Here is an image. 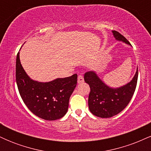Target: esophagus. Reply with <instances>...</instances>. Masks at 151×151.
Segmentation results:
<instances>
[{"label": "esophagus", "mask_w": 151, "mask_h": 151, "mask_svg": "<svg viewBox=\"0 0 151 151\" xmlns=\"http://www.w3.org/2000/svg\"><path fill=\"white\" fill-rule=\"evenodd\" d=\"M84 81V78H83L82 75H79L78 76V79L77 82L78 84H80V83H82Z\"/></svg>", "instance_id": "obj_1"}]
</instances>
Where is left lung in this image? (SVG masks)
I'll list each match as a JSON object with an SVG mask.
<instances>
[{"mask_svg":"<svg viewBox=\"0 0 151 151\" xmlns=\"http://www.w3.org/2000/svg\"><path fill=\"white\" fill-rule=\"evenodd\" d=\"M118 41L131 45L125 37L117 31H112ZM84 81L90 86L88 99L89 111L96 116L110 118L122 111L129 104L136 88L138 68L130 82L118 88H112L105 84L95 72H87L84 74Z\"/></svg>","mask_w":151,"mask_h":151,"instance_id":"obj_1","label":"left lung"}]
</instances>
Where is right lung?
Wrapping results in <instances>:
<instances>
[{"label": "right lung", "mask_w": 151, "mask_h": 151, "mask_svg": "<svg viewBox=\"0 0 151 151\" xmlns=\"http://www.w3.org/2000/svg\"><path fill=\"white\" fill-rule=\"evenodd\" d=\"M15 77L22 101L32 113L47 121L61 119L67 112L69 101L77 84V74L58 78L49 82L31 79L16 58Z\"/></svg>", "instance_id": "obj_1"}]
</instances>
